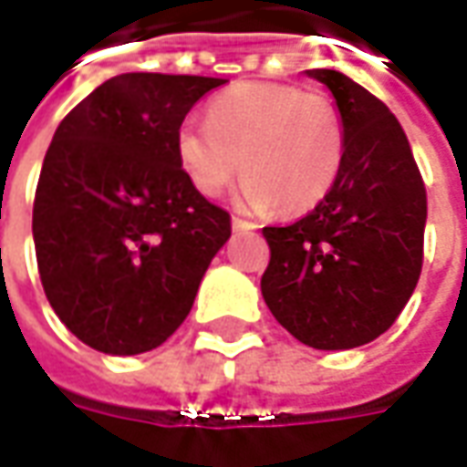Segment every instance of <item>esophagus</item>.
Returning a JSON list of instances; mask_svg holds the SVG:
<instances>
[{"label": "esophagus", "mask_w": 467, "mask_h": 467, "mask_svg": "<svg viewBox=\"0 0 467 467\" xmlns=\"http://www.w3.org/2000/svg\"><path fill=\"white\" fill-rule=\"evenodd\" d=\"M233 230L234 233H247V230H255V224L247 220H240V217H233Z\"/></svg>", "instance_id": "1"}]
</instances>
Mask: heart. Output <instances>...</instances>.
Masks as SVG:
<instances>
[{"mask_svg": "<svg viewBox=\"0 0 467 467\" xmlns=\"http://www.w3.org/2000/svg\"><path fill=\"white\" fill-rule=\"evenodd\" d=\"M181 168L207 196L243 166L240 202L299 214L325 199L342 168V125L322 94L291 84L245 81L209 101L207 122H186L176 138Z\"/></svg>", "mask_w": 467, "mask_h": 467, "instance_id": "1", "label": "heart"}]
</instances>
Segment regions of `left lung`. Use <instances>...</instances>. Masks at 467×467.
<instances>
[{"label": "left lung", "mask_w": 467, "mask_h": 467, "mask_svg": "<svg viewBox=\"0 0 467 467\" xmlns=\"http://www.w3.org/2000/svg\"><path fill=\"white\" fill-rule=\"evenodd\" d=\"M342 122V168L317 207L263 227L260 291L278 325L317 350H350L396 322L421 274L427 192L391 109L340 71L312 68Z\"/></svg>", "instance_id": "obj_1"}]
</instances>
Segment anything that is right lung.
<instances>
[{
    "mask_svg": "<svg viewBox=\"0 0 467 467\" xmlns=\"http://www.w3.org/2000/svg\"><path fill=\"white\" fill-rule=\"evenodd\" d=\"M209 76L122 74L78 101L53 135L33 207L46 296L78 340L148 353L192 312L230 214L181 168V122Z\"/></svg>",
    "mask_w": 467,
    "mask_h": 467,
    "instance_id": "add662e5",
    "label": "right lung"
}]
</instances>
